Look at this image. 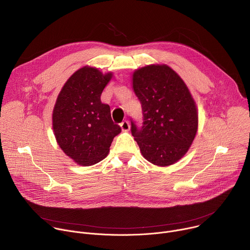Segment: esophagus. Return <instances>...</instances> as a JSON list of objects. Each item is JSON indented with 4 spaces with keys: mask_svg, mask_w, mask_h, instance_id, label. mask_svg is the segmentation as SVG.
I'll return each instance as SVG.
<instances>
[{
    "mask_svg": "<svg viewBox=\"0 0 250 250\" xmlns=\"http://www.w3.org/2000/svg\"><path fill=\"white\" fill-rule=\"evenodd\" d=\"M121 127H122V130L123 131H127L129 130V123L127 121H124L123 123H121Z\"/></svg>",
    "mask_w": 250,
    "mask_h": 250,
    "instance_id": "34e87169",
    "label": "esophagus"
}]
</instances>
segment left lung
<instances>
[{
    "instance_id": "left-lung-1",
    "label": "left lung",
    "mask_w": 250,
    "mask_h": 250,
    "mask_svg": "<svg viewBox=\"0 0 250 250\" xmlns=\"http://www.w3.org/2000/svg\"><path fill=\"white\" fill-rule=\"evenodd\" d=\"M133 91L141 104L142 125L131 120V134L144 157L157 166L172 165L188 151L198 129L197 106L173 69L148 65L134 71Z\"/></svg>"
}]
</instances>
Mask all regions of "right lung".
Returning <instances> with one entry per match:
<instances>
[{"mask_svg":"<svg viewBox=\"0 0 250 250\" xmlns=\"http://www.w3.org/2000/svg\"><path fill=\"white\" fill-rule=\"evenodd\" d=\"M112 76L85 66L67 80L57 97L52 115L55 138L64 153L80 165L103 160L122 131L112 120L110 105L101 102Z\"/></svg>","mask_w":250,"mask_h":250,"instance_id":"1","label":"right lung"}]
</instances>
